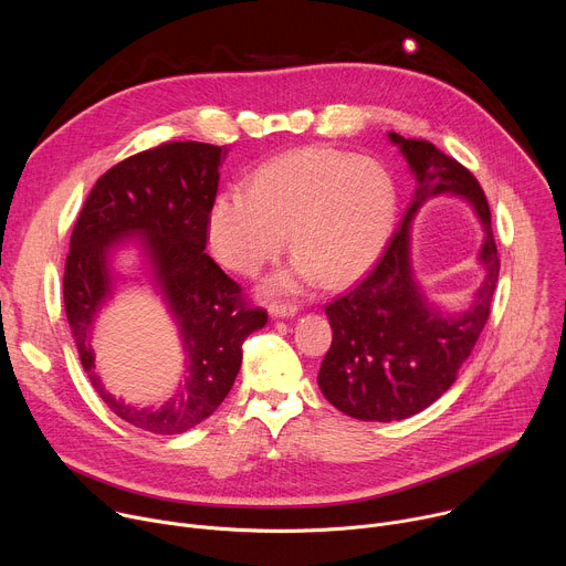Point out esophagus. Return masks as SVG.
I'll return each instance as SVG.
<instances>
[{
    "mask_svg": "<svg viewBox=\"0 0 566 566\" xmlns=\"http://www.w3.org/2000/svg\"><path fill=\"white\" fill-rule=\"evenodd\" d=\"M269 313L273 317H293L297 313V306L295 304H280V302H275V304L269 306Z\"/></svg>",
    "mask_w": 566,
    "mask_h": 566,
    "instance_id": "1",
    "label": "esophagus"
}]
</instances>
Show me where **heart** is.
I'll return each instance as SVG.
<instances>
[{
	"mask_svg": "<svg viewBox=\"0 0 566 566\" xmlns=\"http://www.w3.org/2000/svg\"><path fill=\"white\" fill-rule=\"evenodd\" d=\"M394 214V184L376 160L304 147L264 164L249 192L217 195L206 234L219 264L255 275L286 247L289 230L295 255L269 280V291H297L319 280L347 286L380 258Z\"/></svg>",
	"mask_w": 566,
	"mask_h": 566,
	"instance_id": "b5f03b06",
	"label": "heart"
}]
</instances>
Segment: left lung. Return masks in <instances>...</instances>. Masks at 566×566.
Listing matches in <instances>:
<instances>
[{"mask_svg": "<svg viewBox=\"0 0 566 566\" xmlns=\"http://www.w3.org/2000/svg\"><path fill=\"white\" fill-rule=\"evenodd\" d=\"M389 140L408 160L417 188L376 269L325 308L334 340L317 374V385L334 408L378 423L419 415L452 387L491 315L500 275L491 208L476 179L428 140L394 132ZM439 193L463 198L484 228L478 256L484 282L459 314L428 303L411 271V221Z\"/></svg>", "mask_w": 566, "mask_h": 566, "instance_id": "1", "label": "left lung"}]
</instances>
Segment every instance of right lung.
Returning <instances> with one entry per match:
<instances>
[{"mask_svg":"<svg viewBox=\"0 0 566 566\" xmlns=\"http://www.w3.org/2000/svg\"><path fill=\"white\" fill-rule=\"evenodd\" d=\"M226 151L219 145L177 140L120 160L96 181L71 232L62 289L80 363L107 408L151 434H181L206 421L239 374L241 343L269 319L203 253L206 217ZM129 240L144 253L150 281L165 297L187 352L185 380L174 398L147 409L104 389L91 347L95 317L117 283L111 258Z\"/></svg>","mask_w":566,"mask_h":566,"instance_id":"add662e5","label":"right lung"}]
</instances>
